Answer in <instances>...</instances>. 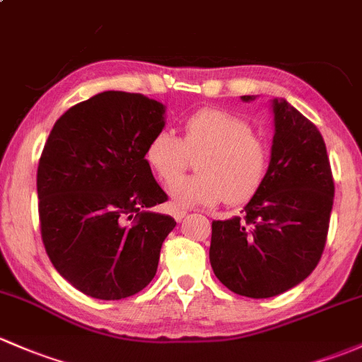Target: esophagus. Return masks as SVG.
Returning a JSON list of instances; mask_svg holds the SVG:
<instances>
[{
	"label": "esophagus",
	"mask_w": 362,
	"mask_h": 362,
	"mask_svg": "<svg viewBox=\"0 0 362 362\" xmlns=\"http://www.w3.org/2000/svg\"><path fill=\"white\" fill-rule=\"evenodd\" d=\"M185 215H187V211L185 210H175L173 211V218L177 220V222H182V220L185 218Z\"/></svg>",
	"instance_id": "esophagus-1"
}]
</instances>
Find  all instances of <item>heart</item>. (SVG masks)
<instances>
[{
  "label": "heart",
  "mask_w": 362,
  "mask_h": 362,
  "mask_svg": "<svg viewBox=\"0 0 362 362\" xmlns=\"http://www.w3.org/2000/svg\"><path fill=\"white\" fill-rule=\"evenodd\" d=\"M199 153L198 156L197 154ZM197 155L192 177H177ZM146 165L163 184L177 206L230 204L250 201L264 185L271 166L269 146L255 135L253 124L239 114L223 109H199L182 123V139L170 130L151 136L144 151Z\"/></svg>",
  "instance_id": "heart-1"
}]
</instances>
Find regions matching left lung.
<instances>
[{
  "label": "left lung",
  "instance_id": "left-lung-1",
  "mask_svg": "<svg viewBox=\"0 0 362 362\" xmlns=\"http://www.w3.org/2000/svg\"><path fill=\"white\" fill-rule=\"evenodd\" d=\"M253 100L251 95L241 97ZM271 166L241 216L213 220L210 262L223 286L271 298L302 283L321 260L334 184L322 135L286 100L274 98Z\"/></svg>",
  "mask_w": 362,
  "mask_h": 362
}]
</instances>
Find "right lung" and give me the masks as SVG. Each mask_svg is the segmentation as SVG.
<instances>
[{"label":"right lung","mask_w":362,"mask_h":362,"mask_svg":"<svg viewBox=\"0 0 362 362\" xmlns=\"http://www.w3.org/2000/svg\"><path fill=\"white\" fill-rule=\"evenodd\" d=\"M163 114V104L142 93L104 91L64 112L41 152L45 250L60 276L93 298L142 291L177 226L147 210L168 201L144 158L151 136L165 127Z\"/></svg>","instance_id":"obj_1"}]
</instances>
